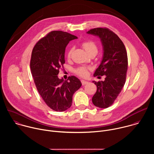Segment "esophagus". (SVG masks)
<instances>
[{"instance_id":"34e87169","label":"esophagus","mask_w":154,"mask_h":154,"mask_svg":"<svg viewBox=\"0 0 154 154\" xmlns=\"http://www.w3.org/2000/svg\"><path fill=\"white\" fill-rule=\"evenodd\" d=\"M81 82H82V85H86V84L88 83V81H85V80H81Z\"/></svg>"}]
</instances>
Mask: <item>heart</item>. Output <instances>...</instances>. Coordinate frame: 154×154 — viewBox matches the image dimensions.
Masks as SVG:
<instances>
[{
    "label": "heart",
    "instance_id": "heart-1",
    "mask_svg": "<svg viewBox=\"0 0 154 154\" xmlns=\"http://www.w3.org/2000/svg\"><path fill=\"white\" fill-rule=\"evenodd\" d=\"M82 46L88 55L93 53H94L96 54L98 51L96 45L92 41H83L82 43ZM72 51V50L71 49L68 51L67 54V56L68 58L71 57ZM88 69L89 68L86 67H80L75 70V72L77 75H79L80 77H86L88 75Z\"/></svg>",
    "mask_w": 154,
    "mask_h": 154
}]
</instances>
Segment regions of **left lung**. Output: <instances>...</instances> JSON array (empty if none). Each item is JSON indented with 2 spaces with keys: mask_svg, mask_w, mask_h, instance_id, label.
Listing matches in <instances>:
<instances>
[{
  "mask_svg": "<svg viewBox=\"0 0 154 154\" xmlns=\"http://www.w3.org/2000/svg\"><path fill=\"white\" fill-rule=\"evenodd\" d=\"M87 33L100 38L103 58L94 76L105 75L104 81L93 82L97 91L92 98L93 104L101 108L111 106L124 86L128 68V58L124 43L118 36L107 28H95Z\"/></svg>",
  "mask_w": 154,
  "mask_h": 154,
  "instance_id": "left-lung-1",
  "label": "left lung"
}]
</instances>
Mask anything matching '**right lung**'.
<instances>
[{"instance_id":"obj_1","label":"right lung","mask_w":154,"mask_h":154,"mask_svg":"<svg viewBox=\"0 0 154 154\" xmlns=\"http://www.w3.org/2000/svg\"><path fill=\"white\" fill-rule=\"evenodd\" d=\"M77 37L63 31H52L34 46L30 69L36 89L46 105L56 112H64L72 105V96L82 86L74 75L67 80L58 77L65 63V49Z\"/></svg>"}]
</instances>
